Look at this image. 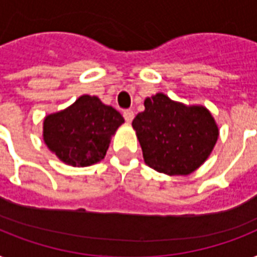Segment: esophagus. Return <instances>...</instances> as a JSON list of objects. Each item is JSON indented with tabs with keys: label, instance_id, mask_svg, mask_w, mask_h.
Returning <instances> with one entry per match:
<instances>
[{
	"label": "esophagus",
	"instance_id": "1",
	"mask_svg": "<svg viewBox=\"0 0 257 257\" xmlns=\"http://www.w3.org/2000/svg\"><path fill=\"white\" fill-rule=\"evenodd\" d=\"M124 118L126 122H132V120L135 118V112L133 110H131V109H126V110H124Z\"/></svg>",
	"mask_w": 257,
	"mask_h": 257
}]
</instances>
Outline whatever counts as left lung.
<instances>
[{"mask_svg": "<svg viewBox=\"0 0 257 257\" xmlns=\"http://www.w3.org/2000/svg\"><path fill=\"white\" fill-rule=\"evenodd\" d=\"M145 110L132 122L145 164L169 176L189 175L215 147L219 128L201 105H184L157 93L144 101Z\"/></svg>", "mask_w": 257, "mask_h": 257, "instance_id": "left-lung-1", "label": "left lung"}]
</instances>
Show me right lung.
Returning a JSON list of instances; mask_svg holds the SVG:
<instances>
[{"label": "right lung", "instance_id": "right-lung-1", "mask_svg": "<svg viewBox=\"0 0 257 257\" xmlns=\"http://www.w3.org/2000/svg\"><path fill=\"white\" fill-rule=\"evenodd\" d=\"M122 122L116 109L84 94L61 112L45 117L44 141L62 163L88 167L104 159L110 137Z\"/></svg>", "mask_w": 257, "mask_h": 257}]
</instances>
